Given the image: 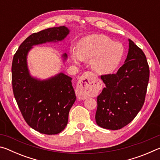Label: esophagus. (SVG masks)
Returning <instances> with one entry per match:
<instances>
[{"label":"esophagus","instance_id":"34e87169","mask_svg":"<svg viewBox=\"0 0 160 160\" xmlns=\"http://www.w3.org/2000/svg\"><path fill=\"white\" fill-rule=\"evenodd\" d=\"M98 80L95 75L91 72H86L80 78L76 89V94L80 99H85L96 90Z\"/></svg>","mask_w":160,"mask_h":160}]
</instances>
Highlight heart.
<instances>
[{"instance_id":"heart-1","label":"heart","mask_w":160,"mask_h":160,"mask_svg":"<svg viewBox=\"0 0 160 160\" xmlns=\"http://www.w3.org/2000/svg\"><path fill=\"white\" fill-rule=\"evenodd\" d=\"M123 54L124 47L120 42H113L104 34H91L80 40L76 51L71 52V57L76 64L81 61H91L94 71L107 75L117 68Z\"/></svg>"}]
</instances>
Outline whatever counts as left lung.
<instances>
[{
    "label": "left lung",
    "instance_id": "1",
    "mask_svg": "<svg viewBox=\"0 0 160 160\" xmlns=\"http://www.w3.org/2000/svg\"><path fill=\"white\" fill-rule=\"evenodd\" d=\"M125 63L116 74L102 75L106 87L97 97L96 123L103 128L118 130L131 122L142 109L150 70L143 51L128 39Z\"/></svg>",
    "mask_w": 160,
    "mask_h": 160
}]
</instances>
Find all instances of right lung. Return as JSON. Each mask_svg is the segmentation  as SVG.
Segmentation results:
<instances>
[{"mask_svg":"<svg viewBox=\"0 0 160 160\" xmlns=\"http://www.w3.org/2000/svg\"><path fill=\"white\" fill-rule=\"evenodd\" d=\"M69 32L66 27L60 26L32 34L20 44L12 59V90L19 109L27 123L43 134H58L66 128L76 96L72 78L63 72L45 80L32 76L28 55L33 46L61 42ZM61 56L63 62L67 60L66 53Z\"/></svg>","mask_w":160,"mask_h":160,"instance_id":"add662e5","label":"right lung"}]
</instances>
